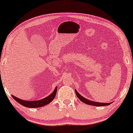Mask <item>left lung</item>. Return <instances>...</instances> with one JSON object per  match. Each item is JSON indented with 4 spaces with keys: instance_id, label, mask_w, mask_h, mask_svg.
<instances>
[{
    "instance_id": "obj_1",
    "label": "left lung",
    "mask_w": 133,
    "mask_h": 133,
    "mask_svg": "<svg viewBox=\"0 0 133 133\" xmlns=\"http://www.w3.org/2000/svg\"><path fill=\"white\" fill-rule=\"evenodd\" d=\"M75 93H76V95L77 96L78 99L80 100V101L84 103L87 105H93V106H95V107H103V106H108L110 104L112 103H100V102H95V101H90V100L86 99V98L83 97L80 94H79L78 93L76 90H75Z\"/></svg>"
}]
</instances>
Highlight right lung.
Segmentation results:
<instances>
[{"label": "right lung", "mask_w": 133, "mask_h": 133, "mask_svg": "<svg viewBox=\"0 0 133 133\" xmlns=\"http://www.w3.org/2000/svg\"><path fill=\"white\" fill-rule=\"evenodd\" d=\"M56 91H57V87H55L54 91H53V93H51L49 96H48V97H44V99H43L38 100V101H24V100H21L19 99V98L14 96L13 95H12V97H13L14 99L18 102V103L21 104V105L24 106V107H26V108H36L44 107V106L50 103L55 97V96H56Z\"/></svg>", "instance_id": "right-lung-1"}]
</instances>
